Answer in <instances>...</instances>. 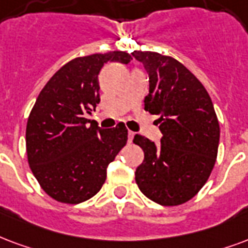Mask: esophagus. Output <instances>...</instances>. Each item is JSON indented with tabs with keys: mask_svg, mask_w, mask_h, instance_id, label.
Listing matches in <instances>:
<instances>
[{
	"mask_svg": "<svg viewBox=\"0 0 248 248\" xmlns=\"http://www.w3.org/2000/svg\"><path fill=\"white\" fill-rule=\"evenodd\" d=\"M134 135H135V133H133V131H129V143L133 142Z\"/></svg>",
	"mask_w": 248,
	"mask_h": 248,
	"instance_id": "34e87169",
	"label": "esophagus"
}]
</instances>
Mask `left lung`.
Here are the masks:
<instances>
[{"instance_id": "8db88e82", "label": "left lung", "mask_w": 248, "mask_h": 248, "mask_svg": "<svg viewBox=\"0 0 248 248\" xmlns=\"http://www.w3.org/2000/svg\"><path fill=\"white\" fill-rule=\"evenodd\" d=\"M148 73L144 110L159 115L160 144L134 137L144 160L135 170L139 189L154 202L175 206L199 193L217 159L219 124L199 78L170 56L134 51Z\"/></svg>"}]
</instances>
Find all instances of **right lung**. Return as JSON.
Returning a JSON list of instances; mask_svg holds the SVG:
<instances>
[{"label": "right lung", "instance_id": "obj_1", "mask_svg": "<svg viewBox=\"0 0 248 248\" xmlns=\"http://www.w3.org/2000/svg\"><path fill=\"white\" fill-rule=\"evenodd\" d=\"M122 51L76 58L45 85L29 115V164L49 197L64 203L87 201L101 189L106 168L127 142L121 122L100 129L88 118L100 102L98 73L109 62L127 64Z\"/></svg>", "mask_w": 248, "mask_h": 248}]
</instances>
